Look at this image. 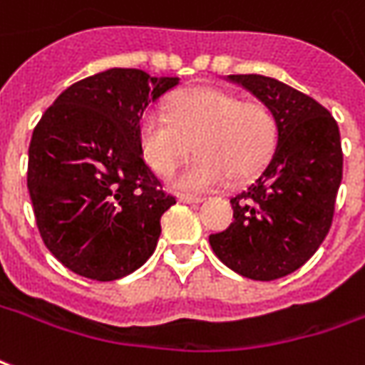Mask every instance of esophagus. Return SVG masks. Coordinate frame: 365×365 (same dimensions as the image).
Segmentation results:
<instances>
[{"instance_id": "esophagus-1", "label": "esophagus", "mask_w": 365, "mask_h": 365, "mask_svg": "<svg viewBox=\"0 0 365 365\" xmlns=\"http://www.w3.org/2000/svg\"><path fill=\"white\" fill-rule=\"evenodd\" d=\"M180 201H182V203H201L203 197H200V195H190V193H182V195H180Z\"/></svg>"}]
</instances>
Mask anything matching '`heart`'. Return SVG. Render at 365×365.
Here are the masks:
<instances>
[{
    "mask_svg": "<svg viewBox=\"0 0 365 365\" xmlns=\"http://www.w3.org/2000/svg\"><path fill=\"white\" fill-rule=\"evenodd\" d=\"M142 154L158 175H172L191 154L197 158L175 178V187L211 190L245 182L271 160L279 122L271 106L219 88H187L168 104V116L150 110L140 118Z\"/></svg>",
    "mask_w": 365,
    "mask_h": 365,
    "instance_id": "b5f03b06",
    "label": "heart"
}]
</instances>
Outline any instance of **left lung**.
Returning <instances> with one entry per match:
<instances>
[{"label":"left lung","instance_id":"1","mask_svg":"<svg viewBox=\"0 0 365 365\" xmlns=\"http://www.w3.org/2000/svg\"><path fill=\"white\" fill-rule=\"evenodd\" d=\"M279 122L271 160L231 197L233 223L209 235L219 261L253 280H274L300 269L330 231L342 182L340 130L320 103L262 75H229Z\"/></svg>","mask_w":365,"mask_h":365}]
</instances>
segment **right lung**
Returning a JSON list of instances; mask_svg holds the SVG:
<instances>
[{"label":"right lung","instance_id":"obj_1","mask_svg":"<svg viewBox=\"0 0 365 365\" xmlns=\"http://www.w3.org/2000/svg\"><path fill=\"white\" fill-rule=\"evenodd\" d=\"M178 76L108 68L58 94L33 130L27 187L45 247L81 277L116 280L150 259L175 203L146 164L138 126Z\"/></svg>","mask_w":365,"mask_h":365}]
</instances>
